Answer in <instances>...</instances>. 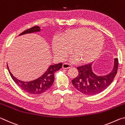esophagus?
<instances>
[{"mask_svg":"<svg viewBox=\"0 0 125 125\" xmlns=\"http://www.w3.org/2000/svg\"><path fill=\"white\" fill-rule=\"evenodd\" d=\"M72 67V65L71 64H69L68 63H63V65H62V68L63 69H69L70 68Z\"/></svg>","mask_w":125,"mask_h":125,"instance_id":"34e87169","label":"esophagus"}]
</instances>
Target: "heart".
Wrapping results in <instances>:
<instances>
[{"label": "heart", "instance_id": "obj_1", "mask_svg": "<svg viewBox=\"0 0 125 125\" xmlns=\"http://www.w3.org/2000/svg\"><path fill=\"white\" fill-rule=\"evenodd\" d=\"M104 43V39L101 33L82 27L65 31L61 39L54 37L52 41V50L57 57L63 60L69 56L72 49L74 60L88 63L98 57Z\"/></svg>", "mask_w": 125, "mask_h": 125}]
</instances>
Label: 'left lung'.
Segmentation results:
<instances>
[{"label": "left lung", "instance_id": "obj_1", "mask_svg": "<svg viewBox=\"0 0 125 125\" xmlns=\"http://www.w3.org/2000/svg\"><path fill=\"white\" fill-rule=\"evenodd\" d=\"M93 63L78 67V75L72 80L75 89L87 95H96L106 89L113 82L118 69V59L115 58L110 72L105 75H99L93 71Z\"/></svg>", "mask_w": 125, "mask_h": 125}]
</instances>
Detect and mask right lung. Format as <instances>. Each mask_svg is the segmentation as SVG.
<instances>
[{"mask_svg": "<svg viewBox=\"0 0 125 125\" xmlns=\"http://www.w3.org/2000/svg\"><path fill=\"white\" fill-rule=\"evenodd\" d=\"M40 31H41L40 27L34 26L24 31V32L19 34V36L21 35L27 34V33L39 32H40ZM62 67V63L50 65L48 67L47 71L37 79L32 80V81L24 82L18 79V78L15 77L12 75L11 72L10 71L9 67H8L7 64V67L10 75L12 78V80L15 82L17 85L21 89L24 90L25 92L28 93L29 94L34 95L41 94L42 93L45 92L46 91H47L51 87L54 82V73L56 71L60 70Z\"/></svg>", "mask_w": 125, "mask_h": 125, "instance_id": "obj_1", "label": "right lung"}]
</instances>
